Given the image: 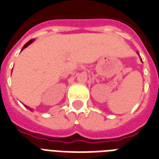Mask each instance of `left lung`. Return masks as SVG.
Returning a JSON list of instances; mask_svg holds the SVG:
<instances>
[{
	"label": "left lung",
	"instance_id": "1",
	"mask_svg": "<svg viewBox=\"0 0 159 159\" xmlns=\"http://www.w3.org/2000/svg\"><path fill=\"white\" fill-rule=\"evenodd\" d=\"M138 54H139V53H138ZM141 61H142V59H141Z\"/></svg>",
	"mask_w": 159,
	"mask_h": 159
}]
</instances>
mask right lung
Instances as JSON below:
<instances>
[{"label": "right lung", "instance_id": "1", "mask_svg": "<svg viewBox=\"0 0 159 159\" xmlns=\"http://www.w3.org/2000/svg\"><path fill=\"white\" fill-rule=\"evenodd\" d=\"M34 39H31V40H29V42H28V43H26L25 44H24V46L23 47V49H22V50H24V49H25L26 47H28V46H29V44H30V43H33V42H34ZM25 107H27V106H25ZM27 108H28V109H29V110H31V111H32V109H30V108H29V107H27Z\"/></svg>", "mask_w": 159, "mask_h": 159}]
</instances>
